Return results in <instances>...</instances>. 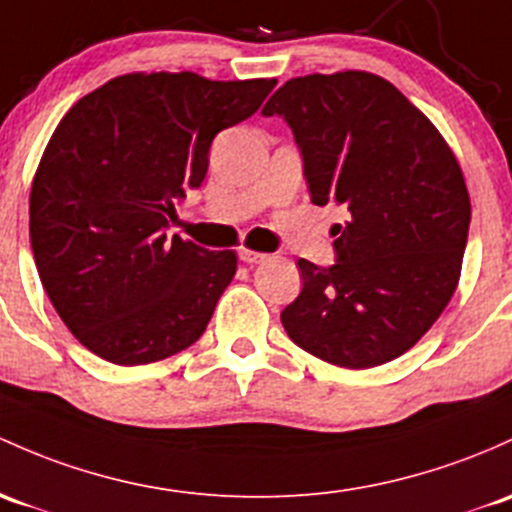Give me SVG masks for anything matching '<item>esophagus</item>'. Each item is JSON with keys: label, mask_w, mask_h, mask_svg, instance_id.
Listing matches in <instances>:
<instances>
[{"label": "esophagus", "mask_w": 512, "mask_h": 512, "mask_svg": "<svg viewBox=\"0 0 512 512\" xmlns=\"http://www.w3.org/2000/svg\"><path fill=\"white\" fill-rule=\"evenodd\" d=\"M239 258L244 263H249V266H256V263L266 261L268 254H261V251H251V249H241L239 251Z\"/></svg>", "instance_id": "1"}]
</instances>
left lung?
Instances as JSON below:
<instances>
[{"instance_id": "1", "label": "left lung", "mask_w": 512, "mask_h": 512, "mask_svg": "<svg viewBox=\"0 0 512 512\" xmlns=\"http://www.w3.org/2000/svg\"><path fill=\"white\" fill-rule=\"evenodd\" d=\"M298 141L315 205H342L337 263L300 258V295L280 312L300 349L373 368L420 342L461 276L471 202L430 119L364 70L293 78L266 102Z\"/></svg>"}]
</instances>
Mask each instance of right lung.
Wrapping results in <instances>:
<instances>
[{"instance_id": "add662e5", "label": "right lung", "mask_w": 512, "mask_h": 512, "mask_svg": "<svg viewBox=\"0 0 512 512\" xmlns=\"http://www.w3.org/2000/svg\"><path fill=\"white\" fill-rule=\"evenodd\" d=\"M276 80L129 73L70 107L34 175L29 232L43 290L82 346L141 366L202 337L234 251L168 239L175 200L200 188L212 139Z\"/></svg>"}]
</instances>
